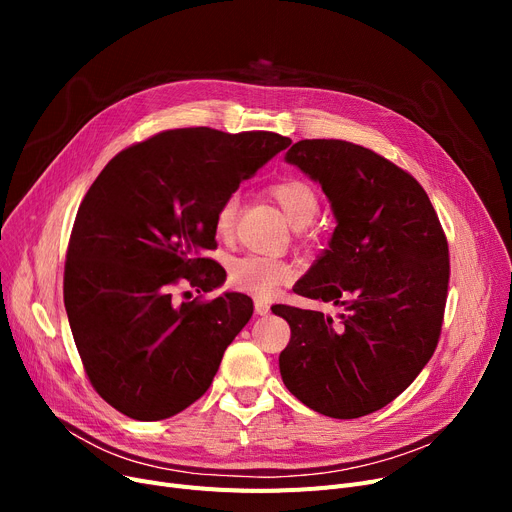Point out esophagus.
Returning <instances> with one entry per match:
<instances>
[{
    "label": "esophagus",
    "mask_w": 512,
    "mask_h": 512,
    "mask_svg": "<svg viewBox=\"0 0 512 512\" xmlns=\"http://www.w3.org/2000/svg\"><path fill=\"white\" fill-rule=\"evenodd\" d=\"M255 313H257V315H267V313H270V305H267V303L261 301V299H257V301H255Z\"/></svg>",
    "instance_id": "esophagus-1"
}]
</instances>
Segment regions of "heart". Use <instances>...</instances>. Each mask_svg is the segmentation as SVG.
Masks as SVG:
<instances>
[{
	"instance_id": "heart-1",
	"label": "heart",
	"mask_w": 512,
	"mask_h": 512,
	"mask_svg": "<svg viewBox=\"0 0 512 512\" xmlns=\"http://www.w3.org/2000/svg\"><path fill=\"white\" fill-rule=\"evenodd\" d=\"M270 193L294 228H305L315 220L319 211V197L311 184L303 180H282L270 188ZM236 213L238 199L234 195L226 197L213 218L215 236L222 240L232 238ZM228 278L234 288L249 292L257 299H270L282 284H288L294 278V267L278 257L249 255L236 259L230 265Z\"/></svg>"
}]
</instances>
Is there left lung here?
<instances>
[{
  "label": "left lung",
  "instance_id": "8db88e82",
  "mask_svg": "<svg viewBox=\"0 0 512 512\" xmlns=\"http://www.w3.org/2000/svg\"><path fill=\"white\" fill-rule=\"evenodd\" d=\"M284 159L326 193L336 228L292 290L342 305H276L290 326L284 386L309 409L357 419L405 392L432 359L448 294V242L421 184L386 157L338 139L294 143Z\"/></svg>",
  "mask_w": 512,
  "mask_h": 512
}]
</instances>
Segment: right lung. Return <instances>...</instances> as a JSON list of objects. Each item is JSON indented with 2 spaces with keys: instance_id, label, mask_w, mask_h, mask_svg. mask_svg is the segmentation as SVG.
I'll use <instances>...</instances> for the list:
<instances>
[{
  "instance_id": "add662e5",
  "label": "right lung",
  "mask_w": 512,
  "mask_h": 512,
  "mask_svg": "<svg viewBox=\"0 0 512 512\" xmlns=\"http://www.w3.org/2000/svg\"><path fill=\"white\" fill-rule=\"evenodd\" d=\"M288 145L265 130H166L120 151L91 184L70 234L64 305L93 388L126 417L191 407L247 326V294L176 303L172 286L224 284V267L203 255L218 247L215 211Z\"/></svg>"
}]
</instances>
